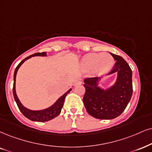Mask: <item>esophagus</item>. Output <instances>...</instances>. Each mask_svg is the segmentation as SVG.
<instances>
[{"instance_id":"obj_1","label":"esophagus","mask_w":152,"mask_h":152,"mask_svg":"<svg viewBox=\"0 0 152 152\" xmlns=\"http://www.w3.org/2000/svg\"><path fill=\"white\" fill-rule=\"evenodd\" d=\"M81 84H82V81H80V80H77V81L74 82V86L81 85Z\"/></svg>"}]
</instances>
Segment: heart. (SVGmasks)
<instances>
[{
  "label": "heart",
  "mask_w": 152,
  "mask_h": 152,
  "mask_svg": "<svg viewBox=\"0 0 152 152\" xmlns=\"http://www.w3.org/2000/svg\"><path fill=\"white\" fill-rule=\"evenodd\" d=\"M115 61L108 53H91L86 55L82 60V66L86 70L91 69L94 75H102L108 72L113 67Z\"/></svg>",
  "instance_id": "heart-1"
}]
</instances>
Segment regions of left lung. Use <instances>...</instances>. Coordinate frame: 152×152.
<instances>
[{
	"label": "left lung",
	"instance_id": "obj_1",
	"mask_svg": "<svg viewBox=\"0 0 152 152\" xmlns=\"http://www.w3.org/2000/svg\"><path fill=\"white\" fill-rule=\"evenodd\" d=\"M115 63L108 75L117 72L114 85L106 90L98 87L100 77L85 80V93L83 103L87 113L98 119L110 120L119 116L124 111L132 95V70L121 56L110 53Z\"/></svg>",
	"mask_w": 152,
	"mask_h": 152
}]
</instances>
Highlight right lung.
<instances>
[{
  "label": "right lung",
  "instance_id": "obj_1",
  "mask_svg": "<svg viewBox=\"0 0 152 152\" xmlns=\"http://www.w3.org/2000/svg\"><path fill=\"white\" fill-rule=\"evenodd\" d=\"M46 55V54L45 52H42V53H36L34 54H32V55L28 56V57L25 58L24 60H22V61L19 63V65L15 68V70L14 83H13V88H12V92H13V96H14V99L15 100L17 105H18L19 109H20V111H21V113L23 114L26 118H27L28 119L31 120V121H37V122H42V123L43 122L48 121H50V120L53 119L54 118H56V116L59 115L61 111L62 108H63V106L65 96H67V94L72 90V89H69L66 93H65L63 96L60 97V98L57 100V102H56L53 106H50V107L46 108V109L41 110H31L28 109L27 108L24 107V106H22V104L20 103L19 99L18 98V96H17L16 91H15V79H16L17 72H18L19 67L21 66V65L24 63V61H27V59L30 58L31 57H33V56H45Z\"/></svg>",
  "mask_w": 152,
  "mask_h": 152
}]
</instances>
